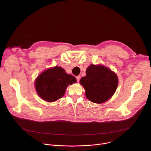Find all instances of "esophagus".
<instances>
[{"label": "esophagus", "instance_id": "34e87169", "mask_svg": "<svg viewBox=\"0 0 151 151\" xmlns=\"http://www.w3.org/2000/svg\"><path fill=\"white\" fill-rule=\"evenodd\" d=\"M76 78L77 82H79V80H80V79H81V76H76Z\"/></svg>", "mask_w": 151, "mask_h": 151}]
</instances>
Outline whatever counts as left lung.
<instances>
[{
    "label": "left lung",
    "instance_id": "obj_1",
    "mask_svg": "<svg viewBox=\"0 0 151 151\" xmlns=\"http://www.w3.org/2000/svg\"><path fill=\"white\" fill-rule=\"evenodd\" d=\"M85 96L91 101L100 104L114 95L118 85L115 73L101 65L91 64L86 70V76L80 80Z\"/></svg>",
    "mask_w": 151,
    "mask_h": 151
}]
</instances>
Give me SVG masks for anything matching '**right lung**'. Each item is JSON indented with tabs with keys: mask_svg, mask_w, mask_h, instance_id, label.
<instances>
[{
	"mask_svg": "<svg viewBox=\"0 0 151 151\" xmlns=\"http://www.w3.org/2000/svg\"><path fill=\"white\" fill-rule=\"evenodd\" d=\"M76 82V78L67 74L62 68L55 66L40 73L35 81L39 96L48 102H54L63 96L68 86Z\"/></svg>",
	"mask_w": 151,
	"mask_h": 151,
	"instance_id": "add662e5",
	"label": "right lung"
}]
</instances>
